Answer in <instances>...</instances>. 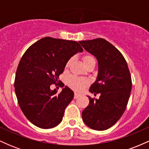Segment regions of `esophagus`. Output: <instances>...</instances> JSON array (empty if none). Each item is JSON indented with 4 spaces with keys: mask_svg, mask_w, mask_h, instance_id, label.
<instances>
[{
    "mask_svg": "<svg viewBox=\"0 0 149 149\" xmlns=\"http://www.w3.org/2000/svg\"><path fill=\"white\" fill-rule=\"evenodd\" d=\"M80 96V94H78V93H75L74 94V99H78V97Z\"/></svg>",
    "mask_w": 149,
    "mask_h": 149,
    "instance_id": "esophagus-1",
    "label": "esophagus"
}]
</instances>
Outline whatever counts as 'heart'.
<instances>
[{"label": "heart", "instance_id": "heart-1", "mask_svg": "<svg viewBox=\"0 0 149 149\" xmlns=\"http://www.w3.org/2000/svg\"><path fill=\"white\" fill-rule=\"evenodd\" d=\"M71 61H72V59H70L68 60L66 64V67L69 66L70 64L71 63ZM83 61L85 66L88 63L92 62V61H95V59L93 56L90 55V54H86V55L83 56ZM67 84L73 90H76V91H80L88 84V81L86 79H84V78H78V77L72 76L68 78Z\"/></svg>", "mask_w": 149, "mask_h": 149}]
</instances>
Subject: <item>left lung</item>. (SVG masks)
<instances>
[{
    "mask_svg": "<svg viewBox=\"0 0 149 149\" xmlns=\"http://www.w3.org/2000/svg\"><path fill=\"white\" fill-rule=\"evenodd\" d=\"M85 50L98 61L97 80L89 91L100 98L88 97L90 103L82 113L86 125L95 130H105L120 118L125 110L132 90L127 64L121 52L103 38L80 41Z\"/></svg>",
    "mask_w": 149,
    "mask_h": 149,
    "instance_id": "8db88e82",
    "label": "left lung"
}]
</instances>
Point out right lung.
<instances>
[{"mask_svg":"<svg viewBox=\"0 0 149 149\" xmlns=\"http://www.w3.org/2000/svg\"><path fill=\"white\" fill-rule=\"evenodd\" d=\"M83 51L76 41L45 37L23 54L15 75V90L20 109L34 125L49 129L61 122L74 93L65 86L57 94L50 85L58 83L70 58Z\"/></svg>","mask_w":149,"mask_h":149,"instance_id":"obj_1","label":"right lung"}]
</instances>
